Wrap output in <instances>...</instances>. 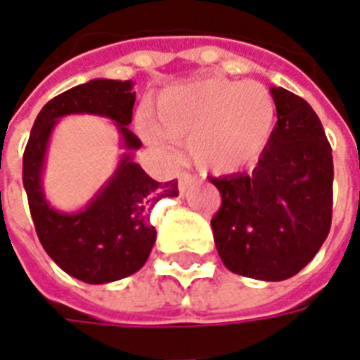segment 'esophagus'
Returning a JSON list of instances; mask_svg holds the SVG:
<instances>
[{"label":"esophagus","instance_id":"obj_1","mask_svg":"<svg viewBox=\"0 0 360 360\" xmlns=\"http://www.w3.org/2000/svg\"><path fill=\"white\" fill-rule=\"evenodd\" d=\"M193 183H195V177H193V175H189V173H181L179 175L181 195H185V193L191 189V185H193Z\"/></svg>","mask_w":360,"mask_h":360}]
</instances>
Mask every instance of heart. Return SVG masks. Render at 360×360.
Listing matches in <instances>:
<instances>
[{"label": "heart", "mask_w": 360, "mask_h": 360, "mask_svg": "<svg viewBox=\"0 0 360 360\" xmlns=\"http://www.w3.org/2000/svg\"><path fill=\"white\" fill-rule=\"evenodd\" d=\"M276 120L278 104L266 84L211 77L163 90L153 104L158 129L141 124V136L160 151L167 149L164 135L177 143L187 141V155L197 169L229 175L258 161Z\"/></svg>", "instance_id": "heart-1"}]
</instances>
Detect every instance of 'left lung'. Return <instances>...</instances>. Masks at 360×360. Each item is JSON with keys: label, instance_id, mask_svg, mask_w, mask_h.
<instances>
[{"label": "left lung", "instance_id": "obj_1", "mask_svg": "<svg viewBox=\"0 0 360 360\" xmlns=\"http://www.w3.org/2000/svg\"><path fill=\"white\" fill-rule=\"evenodd\" d=\"M278 122L250 175L212 177L222 197L212 217L222 264L238 276L282 282L314 260L331 229L333 155L314 108L270 90Z\"/></svg>", "mask_w": 360, "mask_h": 360}]
</instances>
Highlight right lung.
Here are the masks:
<instances>
[{
    "label": "right lung",
    "instance_id": "add662e5",
    "mask_svg": "<svg viewBox=\"0 0 360 360\" xmlns=\"http://www.w3.org/2000/svg\"><path fill=\"white\" fill-rule=\"evenodd\" d=\"M136 102L131 80L94 78L49 100L39 112L23 153V187L35 231L45 252L68 276L86 283H108L136 274L149 258L155 229L149 211L163 197H177V181L158 183L131 160L141 148L128 128ZM70 113H96L117 124L122 147L119 169L84 210L57 212L44 197L42 169L56 122Z\"/></svg>",
    "mask_w": 360,
    "mask_h": 360
}]
</instances>
